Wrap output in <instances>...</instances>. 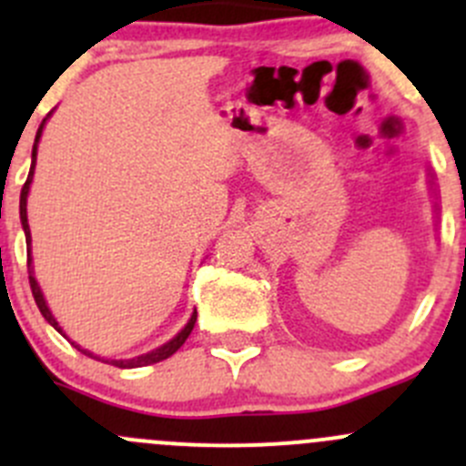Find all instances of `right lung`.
<instances>
[{"label":"right lung","mask_w":466,"mask_h":466,"mask_svg":"<svg viewBox=\"0 0 466 466\" xmlns=\"http://www.w3.org/2000/svg\"><path fill=\"white\" fill-rule=\"evenodd\" d=\"M45 123H47V118H45L43 123H40L38 134H35L34 150H31L29 177H26L25 187H22V193H20V220H22V229H25V237H26V257H29V284H31V293H34V300H35V305H38L40 314L45 316V320H47L49 325H54V329H58V332L63 334L61 325H58V320L54 319L52 311H49L47 302H45V298H43V291H40L38 282H35V278H34V268H31V232H29V223H26V196H29L31 179H34L35 155H38V141H40V134H43ZM196 319H198V311H193V316H191V319H188V323L184 325L182 332L175 334V337L170 339L168 343H164V346L155 348V350H150V353L138 355V358H132V360H111V364H116V367H120V369H137V367H147V364H157V362H161V360L170 358V355H173V353H177L179 348H182V343L188 339V334H191L193 325H196ZM75 346H76V343H75ZM76 348H79V346H76ZM79 350H81V353H86V355H90V358H93V353H88V350H84V348H79Z\"/></svg>","instance_id":"1"}]
</instances>
